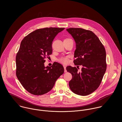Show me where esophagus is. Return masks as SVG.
<instances>
[{
  "label": "esophagus",
  "mask_w": 122,
  "mask_h": 122,
  "mask_svg": "<svg viewBox=\"0 0 122 122\" xmlns=\"http://www.w3.org/2000/svg\"><path fill=\"white\" fill-rule=\"evenodd\" d=\"M63 67H64V72H67V70H66V65H63Z\"/></svg>",
  "instance_id": "1"
}]
</instances>
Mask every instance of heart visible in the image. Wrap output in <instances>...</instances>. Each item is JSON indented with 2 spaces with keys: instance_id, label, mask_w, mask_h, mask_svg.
<instances>
[{
  "instance_id": "1",
  "label": "heart",
  "mask_w": 122,
  "mask_h": 122,
  "mask_svg": "<svg viewBox=\"0 0 122 122\" xmlns=\"http://www.w3.org/2000/svg\"><path fill=\"white\" fill-rule=\"evenodd\" d=\"M67 39H69V38H67V39H65L64 40H67ZM60 61L63 63V64H66V63H68L69 62V59H68V57H62L61 58Z\"/></svg>"
}]
</instances>
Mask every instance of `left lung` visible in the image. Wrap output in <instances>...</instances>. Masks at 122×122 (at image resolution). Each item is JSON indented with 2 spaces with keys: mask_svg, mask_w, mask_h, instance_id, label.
Here are the masks:
<instances>
[{
  "mask_svg": "<svg viewBox=\"0 0 122 122\" xmlns=\"http://www.w3.org/2000/svg\"><path fill=\"white\" fill-rule=\"evenodd\" d=\"M66 30L76 44L74 52L76 59L74 63L82 66L80 71L76 67H66L72 76L69 82L70 89L76 94L86 96L95 91L102 82L107 69L106 50L99 38L92 31L74 28Z\"/></svg>",
  "mask_w": 122,
  "mask_h": 122,
  "instance_id": "8db88e82",
  "label": "left lung"
}]
</instances>
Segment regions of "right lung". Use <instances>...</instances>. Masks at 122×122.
Listing matches in <instances>:
<instances>
[{
  "instance_id": "add662e5",
  "label": "right lung",
  "mask_w": 122,
  "mask_h": 122,
  "mask_svg": "<svg viewBox=\"0 0 122 122\" xmlns=\"http://www.w3.org/2000/svg\"><path fill=\"white\" fill-rule=\"evenodd\" d=\"M65 28H46L37 29L21 41L16 56V75L28 92L35 95L47 93L52 89L64 69L54 62L45 67V58L52 53V42L56 36Z\"/></svg>"
}]
</instances>
